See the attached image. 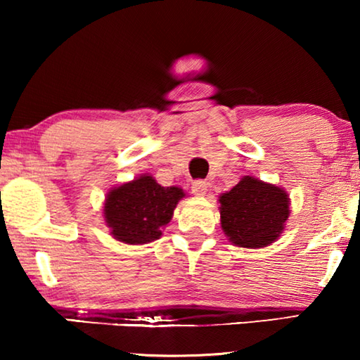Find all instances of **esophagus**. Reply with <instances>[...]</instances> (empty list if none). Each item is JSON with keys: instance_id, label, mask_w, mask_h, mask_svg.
<instances>
[{"instance_id": "1", "label": "esophagus", "mask_w": 360, "mask_h": 360, "mask_svg": "<svg viewBox=\"0 0 360 360\" xmlns=\"http://www.w3.org/2000/svg\"><path fill=\"white\" fill-rule=\"evenodd\" d=\"M208 192V182L205 181H193L192 182V193L197 195V197H203V195Z\"/></svg>"}]
</instances>
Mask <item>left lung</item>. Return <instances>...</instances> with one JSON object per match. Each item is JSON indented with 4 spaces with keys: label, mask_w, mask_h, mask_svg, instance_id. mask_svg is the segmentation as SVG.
I'll return each mask as SVG.
<instances>
[{
    "label": "left lung",
    "mask_w": 360,
    "mask_h": 360,
    "mask_svg": "<svg viewBox=\"0 0 360 360\" xmlns=\"http://www.w3.org/2000/svg\"><path fill=\"white\" fill-rule=\"evenodd\" d=\"M221 229L231 245L260 249L275 243L290 214V198L283 187L243 176L231 191L219 195Z\"/></svg>",
    "instance_id": "obj_1"
}]
</instances>
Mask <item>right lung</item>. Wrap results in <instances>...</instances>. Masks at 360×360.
<instances>
[{"label": "right lung", "instance_id": "add662e5", "mask_svg": "<svg viewBox=\"0 0 360 360\" xmlns=\"http://www.w3.org/2000/svg\"><path fill=\"white\" fill-rule=\"evenodd\" d=\"M186 197L181 187H163L150 174L109 188L103 217L109 235L125 245H146L162 236L179 200Z\"/></svg>", "mask_w": 360, "mask_h": 360}]
</instances>
